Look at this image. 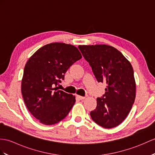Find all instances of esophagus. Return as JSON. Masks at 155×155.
<instances>
[{"instance_id":"esophagus-1","label":"esophagus","mask_w":155,"mask_h":155,"mask_svg":"<svg viewBox=\"0 0 155 155\" xmlns=\"http://www.w3.org/2000/svg\"><path fill=\"white\" fill-rule=\"evenodd\" d=\"M77 97H78V98L79 100H81L85 99V97H84V96H78V95Z\"/></svg>"}]
</instances>
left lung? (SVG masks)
Returning a JSON list of instances; mask_svg holds the SVG:
<instances>
[{"label": "left lung", "mask_w": 155, "mask_h": 155, "mask_svg": "<svg viewBox=\"0 0 155 155\" xmlns=\"http://www.w3.org/2000/svg\"><path fill=\"white\" fill-rule=\"evenodd\" d=\"M99 82H105V94L97 98L96 109L91 111L95 123L110 129L121 124L134 103L136 84L134 69L120 51L107 45H78Z\"/></svg>", "instance_id": "1"}]
</instances>
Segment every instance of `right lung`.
Masks as SVG:
<instances>
[{"mask_svg": "<svg viewBox=\"0 0 155 155\" xmlns=\"http://www.w3.org/2000/svg\"><path fill=\"white\" fill-rule=\"evenodd\" d=\"M81 58L75 46L57 42L39 48L27 61L21 91L28 110L40 123L55 124L69 113L75 96L59 91L57 85L64 80L68 69Z\"/></svg>", "mask_w": 155, "mask_h": 155, "instance_id": "add662e5", "label": "right lung"}]
</instances>
